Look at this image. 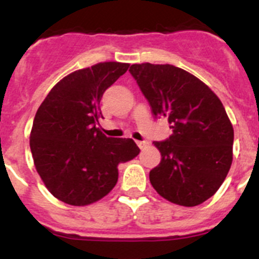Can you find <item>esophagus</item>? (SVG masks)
Wrapping results in <instances>:
<instances>
[{"mask_svg": "<svg viewBox=\"0 0 259 259\" xmlns=\"http://www.w3.org/2000/svg\"><path fill=\"white\" fill-rule=\"evenodd\" d=\"M136 144H137V146H139V148H140L141 150L145 149L146 146L149 145V143H148V141H136Z\"/></svg>", "mask_w": 259, "mask_h": 259, "instance_id": "esophagus-1", "label": "esophagus"}]
</instances>
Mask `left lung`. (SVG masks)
I'll use <instances>...</instances> for the list:
<instances>
[{
    "label": "left lung",
    "instance_id": "obj_1",
    "mask_svg": "<svg viewBox=\"0 0 259 259\" xmlns=\"http://www.w3.org/2000/svg\"><path fill=\"white\" fill-rule=\"evenodd\" d=\"M130 72L155 116L172 128L155 141L161 163L149 174L159 196L197 206L218 191L232 164L233 127L218 96L198 77L172 65H132Z\"/></svg>",
    "mask_w": 259,
    "mask_h": 259
}]
</instances>
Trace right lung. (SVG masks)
<instances>
[{
    "instance_id": "right-lung-1",
    "label": "right lung",
    "mask_w": 259,
    "mask_h": 259,
    "mask_svg": "<svg viewBox=\"0 0 259 259\" xmlns=\"http://www.w3.org/2000/svg\"><path fill=\"white\" fill-rule=\"evenodd\" d=\"M130 63L100 62L68 74L37 109L29 146L36 171L62 202L87 206L104 198L118 182L119 163L140 149L132 139L106 137L97 127L102 95Z\"/></svg>"
}]
</instances>
